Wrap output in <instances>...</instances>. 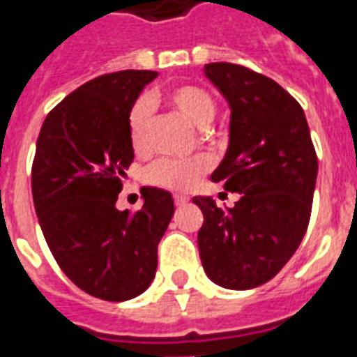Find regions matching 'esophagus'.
<instances>
[{
  "instance_id": "esophagus-1",
  "label": "esophagus",
  "mask_w": 357,
  "mask_h": 357,
  "mask_svg": "<svg viewBox=\"0 0 357 357\" xmlns=\"http://www.w3.org/2000/svg\"><path fill=\"white\" fill-rule=\"evenodd\" d=\"M174 202H176V206H183V204L189 202V198L181 197V195H176V197H174Z\"/></svg>"
}]
</instances>
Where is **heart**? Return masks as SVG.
Wrapping results in <instances>:
<instances>
[{
	"mask_svg": "<svg viewBox=\"0 0 357 357\" xmlns=\"http://www.w3.org/2000/svg\"><path fill=\"white\" fill-rule=\"evenodd\" d=\"M165 100L172 106L176 112L183 116L189 123L197 129H208L209 123L213 121L217 105L215 99L198 86H179L170 89L165 95ZM151 100L140 99L132 106L129 116V132L130 144L136 151H144L148 146L149 121H151ZM209 168V160L206 157H195V159H162L155 162L149 168L148 179L151 183L165 187L170 190H190L197 187L202 178V174Z\"/></svg>",
	"mask_w": 357,
	"mask_h": 357,
	"instance_id": "1",
	"label": "heart"
}]
</instances>
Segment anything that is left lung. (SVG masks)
<instances>
[{
    "label": "left lung",
    "instance_id": "obj_1",
    "mask_svg": "<svg viewBox=\"0 0 357 357\" xmlns=\"http://www.w3.org/2000/svg\"><path fill=\"white\" fill-rule=\"evenodd\" d=\"M204 75L230 106L211 181L239 200L222 211L211 197L192 198L204 213L198 251L215 284L249 290L273 279L305 236L318 159L303 108L275 80L234 63H209Z\"/></svg>",
    "mask_w": 357,
    "mask_h": 357
}]
</instances>
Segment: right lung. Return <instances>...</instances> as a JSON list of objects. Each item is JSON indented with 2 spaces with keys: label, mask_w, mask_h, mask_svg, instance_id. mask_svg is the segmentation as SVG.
<instances>
[{
  "label": "right lung",
  "mask_w": 357,
  "mask_h": 357,
  "mask_svg": "<svg viewBox=\"0 0 357 357\" xmlns=\"http://www.w3.org/2000/svg\"><path fill=\"white\" fill-rule=\"evenodd\" d=\"M155 70L86 82L48 116L37 138L35 213L63 273L89 296L127 301L151 284L157 245L172 221V195L144 187L136 213L116 208L135 159L129 116Z\"/></svg>",
  "instance_id": "obj_1"
}]
</instances>
